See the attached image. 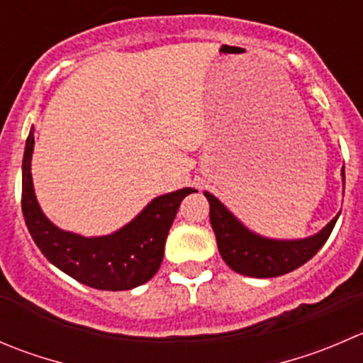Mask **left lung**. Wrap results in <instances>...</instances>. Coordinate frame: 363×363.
I'll return each instance as SVG.
<instances>
[{"instance_id":"8db88e82","label":"left lung","mask_w":363,"mask_h":363,"mask_svg":"<svg viewBox=\"0 0 363 363\" xmlns=\"http://www.w3.org/2000/svg\"><path fill=\"white\" fill-rule=\"evenodd\" d=\"M203 195L209 200V220L216 234L221 259L235 273L255 279H273L303 266L325 245L339 218H333L321 232L312 238L300 241H275L250 232L225 209L216 196L207 191Z\"/></svg>"}]
</instances>
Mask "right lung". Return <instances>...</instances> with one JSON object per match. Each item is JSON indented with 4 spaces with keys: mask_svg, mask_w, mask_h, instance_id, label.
Wrapping results in <instances>:
<instances>
[{
    "mask_svg": "<svg viewBox=\"0 0 363 363\" xmlns=\"http://www.w3.org/2000/svg\"><path fill=\"white\" fill-rule=\"evenodd\" d=\"M33 129L26 140L23 157L24 221L45 259L77 282L101 291H128L149 282L163 262L164 241L182 199L195 189L154 199L135 220L104 238H83L60 230L38 207L31 181Z\"/></svg>",
    "mask_w": 363,
    "mask_h": 363,
    "instance_id": "right-lung-1",
    "label": "right lung"
}]
</instances>
